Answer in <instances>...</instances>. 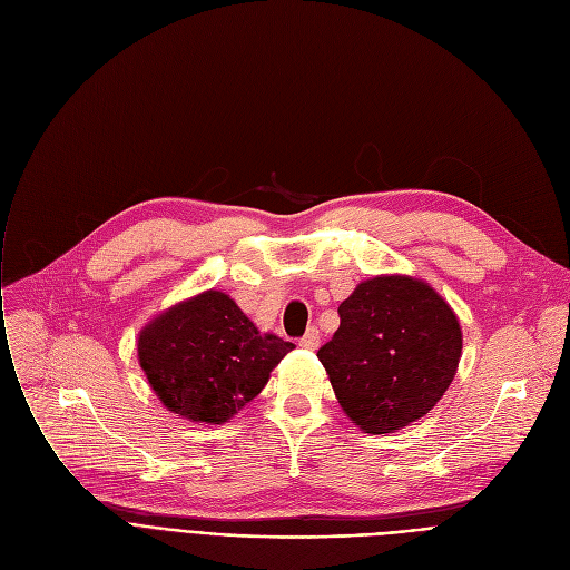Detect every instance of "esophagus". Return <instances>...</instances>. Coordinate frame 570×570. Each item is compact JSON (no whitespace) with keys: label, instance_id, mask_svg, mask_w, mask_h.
I'll list each match as a JSON object with an SVG mask.
<instances>
[{"label":"esophagus","instance_id":"1","mask_svg":"<svg viewBox=\"0 0 570 570\" xmlns=\"http://www.w3.org/2000/svg\"><path fill=\"white\" fill-rule=\"evenodd\" d=\"M318 344H321L318 331H316V327H309V331L305 333V337L301 340V346H303V348H309V351H316Z\"/></svg>","mask_w":570,"mask_h":570}]
</instances>
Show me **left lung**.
Instances as JSON below:
<instances>
[{"label":"left lung","mask_w":570,"mask_h":570,"mask_svg":"<svg viewBox=\"0 0 570 570\" xmlns=\"http://www.w3.org/2000/svg\"><path fill=\"white\" fill-rule=\"evenodd\" d=\"M318 361L351 421L391 434L434 409L455 379L462 327L443 297L406 275H379L340 305Z\"/></svg>","instance_id":"obj_1"}]
</instances>
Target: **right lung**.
I'll list each match as a JSON object with an SVG mask.
<instances>
[{
	"label": "right lung",
	"mask_w": 570,
	"mask_h": 570,
	"mask_svg": "<svg viewBox=\"0 0 570 570\" xmlns=\"http://www.w3.org/2000/svg\"><path fill=\"white\" fill-rule=\"evenodd\" d=\"M293 348L277 335H261L222 291L173 305L138 335L140 367L161 404L213 425L252 402Z\"/></svg>",
	"instance_id": "1"
}]
</instances>
